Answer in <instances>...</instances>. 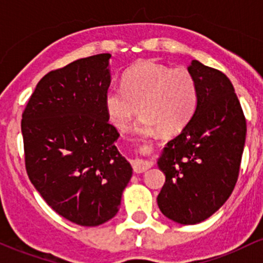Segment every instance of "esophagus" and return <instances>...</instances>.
Here are the masks:
<instances>
[{
  "mask_svg": "<svg viewBox=\"0 0 263 263\" xmlns=\"http://www.w3.org/2000/svg\"><path fill=\"white\" fill-rule=\"evenodd\" d=\"M153 165V163L151 161H146V159H140V158H136L132 161V168L136 173H143L147 170H149L151 167Z\"/></svg>",
  "mask_w": 263,
  "mask_h": 263,
  "instance_id": "obj_1",
  "label": "esophagus"
}]
</instances>
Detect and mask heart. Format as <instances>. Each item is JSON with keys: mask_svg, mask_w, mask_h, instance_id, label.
I'll return each mask as SVG.
<instances>
[{"mask_svg": "<svg viewBox=\"0 0 263 263\" xmlns=\"http://www.w3.org/2000/svg\"><path fill=\"white\" fill-rule=\"evenodd\" d=\"M198 104V86L185 68H171L155 60L132 66L123 77V85L108 86L105 106L108 119L119 129H126L132 117L143 115L137 132L152 135L161 129L176 134L192 119Z\"/></svg>", "mask_w": 263, "mask_h": 263, "instance_id": "b5f03b06", "label": "heart"}]
</instances>
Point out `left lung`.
I'll use <instances>...</instances> for the list:
<instances>
[{
    "label": "left lung",
    "instance_id": "1",
    "mask_svg": "<svg viewBox=\"0 0 263 263\" xmlns=\"http://www.w3.org/2000/svg\"><path fill=\"white\" fill-rule=\"evenodd\" d=\"M188 70L197 81V108L157 161L165 174L157 203L168 219L194 225L218 211L235 188L246 120L224 73L198 60H193Z\"/></svg>",
    "mask_w": 263,
    "mask_h": 263
}]
</instances>
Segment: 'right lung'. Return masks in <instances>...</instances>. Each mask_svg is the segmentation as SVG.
<instances>
[{"label":"right lung","mask_w":263,"mask_h":263,"mask_svg":"<svg viewBox=\"0 0 263 263\" xmlns=\"http://www.w3.org/2000/svg\"><path fill=\"white\" fill-rule=\"evenodd\" d=\"M110 58L87 57L44 75L21 122L29 180L55 213L81 226L112 219L132 177L105 106Z\"/></svg>","instance_id":"1"}]
</instances>
